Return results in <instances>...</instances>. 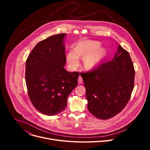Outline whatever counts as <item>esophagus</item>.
<instances>
[{
  "instance_id": "esophagus-1",
  "label": "esophagus",
  "mask_w": 150,
  "mask_h": 150,
  "mask_svg": "<svg viewBox=\"0 0 150 150\" xmlns=\"http://www.w3.org/2000/svg\"><path fill=\"white\" fill-rule=\"evenodd\" d=\"M78 83H81L82 82V77H81V76H79L78 77Z\"/></svg>"
}]
</instances>
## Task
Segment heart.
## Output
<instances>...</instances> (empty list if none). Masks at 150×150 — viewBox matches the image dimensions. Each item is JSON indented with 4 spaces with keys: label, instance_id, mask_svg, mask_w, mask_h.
<instances>
[{
    "label": "heart",
    "instance_id": "1",
    "mask_svg": "<svg viewBox=\"0 0 150 150\" xmlns=\"http://www.w3.org/2000/svg\"><path fill=\"white\" fill-rule=\"evenodd\" d=\"M98 41H82L76 46L74 50H70L67 54V61L71 68H75L79 64V57H83V65L91 68L98 64L105 56L106 51L101 48Z\"/></svg>",
    "mask_w": 150,
    "mask_h": 150
}]
</instances>
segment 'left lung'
Segmentation results:
<instances>
[{
	"label": "left lung",
	"mask_w": 150,
	"mask_h": 150,
	"mask_svg": "<svg viewBox=\"0 0 150 150\" xmlns=\"http://www.w3.org/2000/svg\"><path fill=\"white\" fill-rule=\"evenodd\" d=\"M88 109L100 119H110L129 101L134 86L135 70L130 55L120 45L112 60L88 72L81 73Z\"/></svg>",
	"instance_id": "1"
}]
</instances>
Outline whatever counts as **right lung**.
Returning a JSON list of instances; mask_svg holds the SVG:
<instances>
[{"label":"right lung","instance_id":"obj_1","mask_svg":"<svg viewBox=\"0 0 150 150\" xmlns=\"http://www.w3.org/2000/svg\"><path fill=\"white\" fill-rule=\"evenodd\" d=\"M66 34L52 35L38 42L30 53L25 67V82L34 108L47 116L65 109L67 99L77 86L79 73L66 71Z\"/></svg>","mask_w":150,"mask_h":150}]
</instances>
